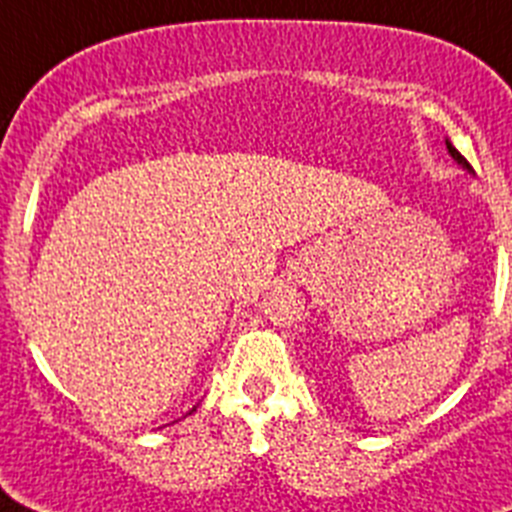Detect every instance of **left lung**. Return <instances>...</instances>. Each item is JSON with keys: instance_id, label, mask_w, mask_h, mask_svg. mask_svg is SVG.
Here are the masks:
<instances>
[{"instance_id": "left-lung-1", "label": "left lung", "mask_w": 512, "mask_h": 512, "mask_svg": "<svg viewBox=\"0 0 512 512\" xmlns=\"http://www.w3.org/2000/svg\"><path fill=\"white\" fill-rule=\"evenodd\" d=\"M446 148H449V153H451V156H454V161H456V164H461V166H464V169H469V164H467V158L461 156V153H459V151H456V148H454V146H451L449 140H446Z\"/></svg>"}]
</instances>
